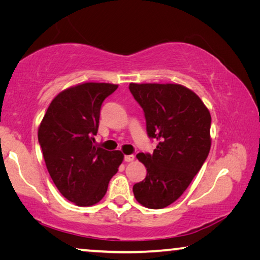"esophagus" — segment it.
Instances as JSON below:
<instances>
[{"mask_svg":"<svg viewBox=\"0 0 260 260\" xmlns=\"http://www.w3.org/2000/svg\"><path fill=\"white\" fill-rule=\"evenodd\" d=\"M134 158H135L134 155H126V156L124 157V160L127 161V162H128V161H133Z\"/></svg>","mask_w":260,"mask_h":260,"instance_id":"obj_1","label":"esophagus"}]
</instances>
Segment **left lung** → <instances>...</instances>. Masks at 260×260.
Returning <instances> with one entry per match:
<instances>
[{"mask_svg": "<svg viewBox=\"0 0 260 260\" xmlns=\"http://www.w3.org/2000/svg\"><path fill=\"white\" fill-rule=\"evenodd\" d=\"M143 109L147 134L157 141L152 153L140 152L147 177L135 183L136 201L162 209L177 201L200 172L211 148V116L193 91L173 83H129Z\"/></svg>", "mask_w": 260, "mask_h": 260, "instance_id": "8db88e82", "label": "left lung"}]
</instances>
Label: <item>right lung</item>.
Here are the masks:
<instances>
[{
	"instance_id": "add662e5",
	"label": "right lung",
	"mask_w": 260,
	"mask_h": 260,
	"mask_svg": "<svg viewBox=\"0 0 260 260\" xmlns=\"http://www.w3.org/2000/svg\"><path fill=\"white\" fill-rule=\"evenodd\" d=\"M117 88L99 82L69 88L52 100L39 127V144L52 181L65 199L79 206L103 199L124 158L120 151L94 144L101 107Z\"/></svg>"
}]
</instances>
